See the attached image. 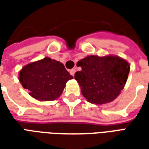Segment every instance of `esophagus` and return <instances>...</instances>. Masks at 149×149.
Masks as SVG:
<instances>
[{
  "instance_id": "1",
  "label": "esophagus",
  "mask_w": 149,
  "mask_h": 149,
  "mask_svg": "<svg viewBox=\"0 0 149 149\" xmlns=\"http://www.w3.org/2000/svg\"><path fill=\"white\" fill-rule=\"evenodd\" d=\"M69 72H70V74H71L72 76H74L75 72H76V69H75V68H72V69H71V70L69 71Z\"/></svg>"
}]
</instances>
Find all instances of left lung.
Wrapping results in <instances>:
<instances>
[{"label": "left lung", "mask_w": 149, "mask_h": 149, "mask_svg": "<svg viewBox=\"0 0 149 149\" xmlns=\"http://www.w3.org/2000/svg\"><path fill=\"white\" fill-rule=\"evenodd\" d=\"M81 71L74 78L81 86L86 100L95 104L112 102L118 97L128 80L130 65L125 59L115 55H91L77 64Z\"/></svg>", "instance_id": "8db88e82"}]
</instances>
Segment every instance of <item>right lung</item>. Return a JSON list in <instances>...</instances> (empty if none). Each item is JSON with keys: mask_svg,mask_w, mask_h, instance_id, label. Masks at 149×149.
Here are the masks:
<instances>
[{"mask_svg": "<svg viewBox=\"0 0 149 149\" xmlns=\"http://www.w3.org/2000/svg\"><path fill=\"white\" fill-rule=\"evenodd\" d=\"M64 65L50 57L31 62L19 72V81L29 94L40 101L57 99L68 80L72 79Z\"/></svg>", "mask_w": 149, "mask_h": 149, "instance_id": "obj_1", "label": "right lung"}]
</instances>
